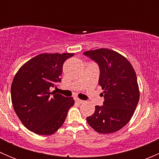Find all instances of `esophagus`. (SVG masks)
Segmentation results:
<instances>
[{"instance_id": "obj_1", "label": "esophagus", "mask_w": 159, "mask_h": 159, "mask_svg": "<svg viewBox=\"0 0 159 159\" xmlns=\"http://www.w3.org/2000/svg\"><path fill=\"white\" fill-rule=\"evenodd\" d=\"M75 102H78V103H79V104H82V103H84V101L81 100V99H79V98H75Z\"/></svg>"}]
</instances>
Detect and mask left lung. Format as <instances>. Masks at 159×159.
Returning a JSON list of instances; mask_svg holds the SVG:
<instances>
[{
  "label": "left lung",
  "instance_id": "1",
  "mask_svg": "<svg viewBox=\"0 0 159 159\" xmlns=\"http://www.w3.org/2000/svg\"><path fill=\"white\" fill-rule=\"evenodd\" d=\"M84 55L98 64V84L105 90L103 105H96L88 123L101 134L115 132L128 124L139 103L135 71L129 61L115 51L100 48L85 51Z\"/></svg>",
  "mask_w": 159,
  "mask_h": 159
}]
</instances>
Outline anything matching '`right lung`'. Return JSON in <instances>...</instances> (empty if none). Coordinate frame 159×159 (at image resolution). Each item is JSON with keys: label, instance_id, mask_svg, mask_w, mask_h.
Wrapping results in <instances>:
<instances>
[{"label": "right lung", "instance_id": "add662e5", "mask_svg": "<svg viewBox=\"0 0 159 159\" xmlns=\"http://www.w3.org/2000/svg\"><path fill=\"white\" fill-rule=\"evenodd\" d=\"M74 54H41L25 64L14 76L11 102L17 117L30 131L54 134L66 119L75 100L51 88L61 81L63 64Z\"/></svg>", "mask_w": 159, "mask_h": 159}]
</instances>
